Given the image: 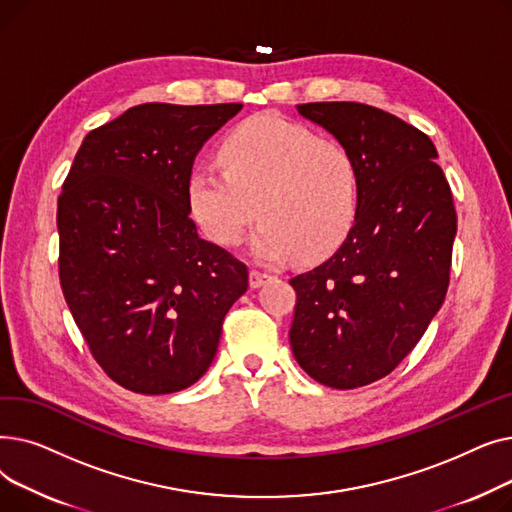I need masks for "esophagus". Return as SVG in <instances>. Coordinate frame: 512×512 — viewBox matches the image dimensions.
Segmentation results:
<instances>
[{"label": "esophagus", "mask_w": 512, "mask_h": 512, "mask_svg": "<svg viewBox=\"0 0 512 512\" xmlns=\"http://www.w3.org/2000/svg\"><path fill=\"white\" fill-rule=\"evenodd\" d=\"M270 280V274H265V272H259V270H251V274H249V284H251V288H259L263 282H267Z\"/></svg>", "instance_id": "1"}]
</instances>
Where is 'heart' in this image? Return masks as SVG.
Listing matches in <instances>:
<instances>
[{"instance_id": "heart-1", "label": "heart", "mask_w": 512, "mask_h": 512, "mask_svg": "<svg viewBox=\"0 0 512 512\" xmlns=\"http://www.w3.org/2000/svg\"><path fill=\"white\" fill-rule=\"evenodd\" d=\"M222 166H197L186 203L197 226L220 247H236L261 215L253 253L311 261L334 251L359 207V168L338 141L299 122L259 114L240 122L222 145Z\"/></svg>"}]
</instances>
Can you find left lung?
<instances>
[{"label":"left lung","instance_id":"8db88e82","mask_svg":"<svg viewBox=\"0 0 512 512\" xmlns=\"http://www.w3.org/2000/svg\"><path fill=\"white\" fill-rule=\"evenodd\" d=\"M359 168V207L342 247L290 280L294 359L319 384L353 390L398 367L444 303L456 209L438 151L419 128L355 101L297 105Z\"/></svg>","mask_w":512,"mask_h":512}]
</instances>
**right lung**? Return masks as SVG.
Masks as SVG:
<instances>
[{
    "instance_id": "right-lung-1",
    "label": "right lung",
    "mask_w": 512,
    "mask_h": 512,
    "mask_svg": "<svg viewBox=\"0 0 512 512\" xmlns=\"http://www.w3.org/2000/svg\"><path fill=\"white\" fill-rule=\"evenodd\" d=\"M240 103H143L91 130L58 197L60 284L93 359L122 388L193 386L218 351L247 265L203 240L186 182Z\"/></svg>"
}]
</instances>
